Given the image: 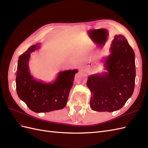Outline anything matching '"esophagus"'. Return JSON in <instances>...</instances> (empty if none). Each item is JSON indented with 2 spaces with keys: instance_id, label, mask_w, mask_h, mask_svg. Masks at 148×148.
Wrapping results in <instances>:
<instances>
[{
  "instance_id": "obj_1",
  "label": "esophagus",
  "mask_w": 148,
  "mask_h": 148,
  "mask_svg": "<svg viewBox=\"0 0 148 148\" xmlns=\"http://www.w3.org/2000/svg\"><path fill=\"white\" fill-rule=\"evenodd\" d=\"M82 75H83V76H86V74H85V73H83Z\"/></svg>"
}]
</instances>
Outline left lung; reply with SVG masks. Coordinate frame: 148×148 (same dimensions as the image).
Masks as SVG:
<instances>
[{"mask_svg":"<svg viewBox=\"0 0 148 148\" xmlns=\"http://www.w3.org/2000/svg\"><path fill=\"white\" fill-rule=\"evenodd\" d=\"M110 50L109 56L102 60L106 71L91 75L87 81L91 91L90 107L97 112L119 110L135 88V52L124 36H115Z\"/></svg>","mask_w":148,"mask_h":148,"instance_id":"obj_1","label":"left lung"}]
</instances>
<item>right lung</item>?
Segmentation results:
<instances>
[{
	"label": "right lung",
	"instance_id": "obj_1",
	"mask_svg": "<svg viewBox=\"0 0 148 148\" xmlns=\"http://www.w3.org/2000/svg\"><path fill=\"white\" fill-rule=\"evenodd\" d=\"M39 44L30 46L19 57L16 77L17 95L34 112H48L64 108L73 86L77 69L60 71L54 82L44 83L31 75L28 62L31 53L38 50Z\"/></svg>",
	"mask_w": 148,
	"mask_h": 148
}]
</instances>
